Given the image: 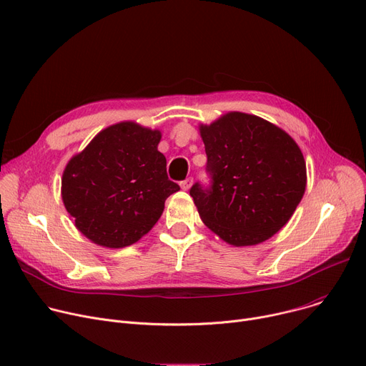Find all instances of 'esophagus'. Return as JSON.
Masks as SVG:
<instances>
[{
    "label": "esophagus",
    "mask_w": 366,
    "mask_h": 366,
    "mask_svg": "<svg viewBox=\"0 0 366 366\" xmlns=\"http://www.w3.org/2000/svg\"><path fill=\"white\" fill-rule=\"evenodd\" d=\"M181 188L184 189V191H187V189H189L191 188V185H193V178H187V179H184V181H181Z\"/></svg>",
    "instance_id": "1"
}]
</instances>
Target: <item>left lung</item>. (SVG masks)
<instances>
[{
  "label": "left lung",
  "mask_w": 366,
  "mask_h": 366,
  "mask_svg": "<svg viewBox=\"0 0 366 366\" xmlns=\"http://www.w3.org/2000/svg\"><path fill=\"white\" fill-rule=\"evenodd\" d=\"M210 185L189 189L202 221L224 242L252 246L274 236L301 202L305 162L297 142L257 115L228 112L200 126Z\"/></svg>",
  "instance_id": "left-lung-1"
}]
</instances>
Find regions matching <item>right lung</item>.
I'll return each mask as SVG.
<instances>
[{
    "mask_svg": "<svg viewBox=\"0 0 366 366\" xmlns=\"http://www.w3.org/2000/svg\"><path fill=\"white\" fill-rule=\"evenodd\" d=\"M160 139V130L123 122L99 132L68 162L62 200L93 243L119 249L138 242L179 189L167 178Z\"/></svg>",
    "mask_w": 366,
    "mask_h": 366,
    "instance_id": "1",
    "label": "right lung"
}]
</instances>
